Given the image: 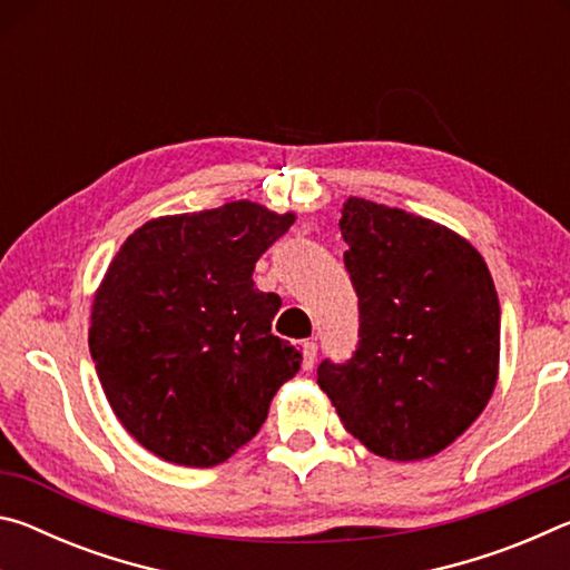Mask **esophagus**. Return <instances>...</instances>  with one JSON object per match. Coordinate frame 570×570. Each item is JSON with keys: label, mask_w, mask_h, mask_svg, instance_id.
<instances>
[{"label": "esophagus", "mask_w": 570, "mask_h": 570, "mask_svg": "<svg viewBox=\"0 0 570 570\" xmlns=\"http://www.w3.org/2000/svg\"><path fill=\"white\" fill-rule=\"evenodd\" d=\"M302 354H304V370H312L316 362V344L314 342H302Z\"/></svg>", "instance_id": "34e87169"}]
</instances>
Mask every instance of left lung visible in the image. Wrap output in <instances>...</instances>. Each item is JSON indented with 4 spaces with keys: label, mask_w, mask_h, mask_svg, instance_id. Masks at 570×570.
<instances>
[{
    "label": "left lung",
    "mask_w": 570,
    "mask_h": 570,
    "mask_svg": "<svg viewBox=\"0 0 570 570\" xmlns=\"http://www.w3.org/2000/svg\"><path fill=\"white\" fill-rule=\"evenodd\" d=\"M340 228L360 296V342L352 360H324L316 382L374 455L400 462L438 455L495 390L493 276L465 238L402 208L350 198Z\"/></svg>",
    "instance_id": "8db88e82"
}]
</instances>
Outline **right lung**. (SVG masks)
Masks as SVG:
<instances>
[{"label":"right lung","instance_id":"right-lung-1","mask_svg":"<svg viewBox=\"0 0 570 570\" xmlns=\"http://www.w3.org/2000/svg\"><path fill=\"white\" fill-rule=\"evenodd\" d=\"M294 224L250 200L142 224L92 302L90 354L122 428L168 462L214 468L266 422L302 352L272 334L282 306L254 288Z\"/></svg>","mask_w":570,"mask_h":570}]
</instances>
